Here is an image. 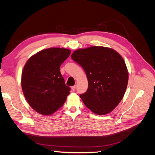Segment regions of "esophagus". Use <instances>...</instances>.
I'll use <instances>...</instances> for the list:
<instances>
[{"label":"esophagus","mask_w":155,"mask_h":155,"mask_svg":"<svg viewBox=\"0 0 155 155\" xmlns=\"http://www.w3.org/2000/svg\"><path fill=\"white\" fill-rule=\"evenodd\" d=\"M71 88H72V90L73 91H74L75 90H76V85L72 86V87H71Z\"/></svg>","instance_id":"obj_1"}]
</instances>
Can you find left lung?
I'll list each match as a JSON object with an SVG mask.
<instances>
[{
  "label": "left lung",
  "instance_id": "left-lung-1",
  "mask_svg": "<svg viewBox=\"0 0 155 155\" xmlns=\"http://www.w3.org/2000/svg\"><path fill=\"white\" fill-rule=\"evenodd\" d=\"M85 70L88 87L80 97L94 114L109 113L118 105L127 87L129 74L123 58L104 46L78 49L71 55Z\"/></svg>",
  "mask_w": 155,
  "mask_h": 155
}]
</instances>
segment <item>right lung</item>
<instances>
[{
	"label": "right lung",
	"instance_id": "add662e5",
	"mask_svg": "<svg viewBox=\"0 0 155 155\" xmlns=\"http://www.w3.org/2000/svg\"><path fill=\"white\" fill-rule=\"evenodd\" d=\"M71 53L67 48H50L32 55L22 70L21 87L33 109L50 115L61 107L70 94L60 66Z\"/></svg>",
	"mask_w": 155,
	"mask_h": 155
}]
</instances>
